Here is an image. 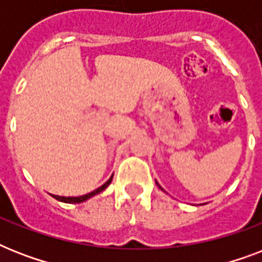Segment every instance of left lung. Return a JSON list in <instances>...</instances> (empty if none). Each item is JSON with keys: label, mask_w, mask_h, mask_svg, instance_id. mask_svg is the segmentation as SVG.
Wrapping results in <instances>:
<instances>
[{"label": "left lung", "mask_w": 262, "mask_h": 262, "mask_svg": "<svg viewBox=\"0 0 262 262\" xmlns=\"http://www.w3.org/2000/svg\"><path fill=\"white\" fill-rule=\"evenodd\" d=\"M156 185H158V186H159V187H160V185H159V183H158V182H156ZM160 189H162V187H160Z\"/></svg>", "instance_id": "8db88e82"}]
</instances>
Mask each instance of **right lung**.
Masks as SVG:
<instances>
[{"label":"right lung","instance_id":"1","mask_svg":"<svg viewBox=\"0 0 262 262\" xmlns=\"http://www.w3.org/2000/svg\"><path fill=\"white\" fill-rule=\"evenodd\" d=\"M111 181H113V175L110 177V179L107 181L106 183H103L102 186L98 187V189H95L94 191H91V193H88V194H84V195H80V197H62V195H55V194H51L53 197H54L55 200H58V201H62V203H69V204H79V203H83V201H85V200L91 199V197H94V195L99 194L100 191H103L104 189H106L108 185L111 183Z\"/></svg>","mask_w":262,"mask_h":262}]
</instances>
